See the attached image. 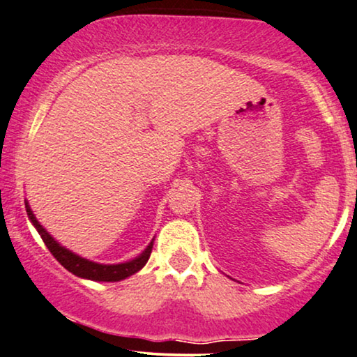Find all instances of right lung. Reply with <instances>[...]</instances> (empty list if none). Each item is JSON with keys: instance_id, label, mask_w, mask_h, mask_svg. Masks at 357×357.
Here are the masks:
<instances>
[{"instance_id": "obj_1", "label": "right lung", "mask_w": 357, "mask_h": 357, "mask_svg": "<svg viewBox=\"0 0 357 357\" xmlns=\"http://www.w3.org/2000/svg\"><path fill=\"white\" fill-rule=\"evenodd\" d=\"M26 211L29 220L32 221V225L36 226L37 233L40 234L44 244L47 246L50 254L57 259V261L62 264L63 267L68 272H72L73 275L82 277V279H90V280H98V282H118L126 279V277L136 274L137 271H141L142 267L146 266V262L149 261L151 252H152V243L146 248V251L141 254V256L132 259L129 262H123V264H114V266H105V264H96L88 261V259H83L77 254H73L68 249L62 248L60 244L55 241L52 236H50L47 231H45L43 226H40L39 221L36 220L34 213L31 211L29 205L26 203Z\"/></svg>"}]
</instances>
